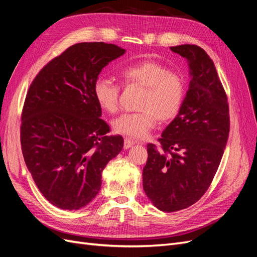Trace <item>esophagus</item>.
<instances>
[{
  "mask_svg": "<svg viewBox=\"0 0 257 257\" xmlns=\"http://www.w3.org/2000/svg\"><path fill=\"white\" fill-rule=\"evenodd\" d=\"M135 144H143L142 142H137V141H134V139H132V138H128V137H126V138H124V149H128V148H131L132 146L133 145H135Z\"/></svg>",
  "mask_w": 257,
  "mask_h": 257,
  "instance_id": "esophagus-1",
  "label": "esophagus"
}]
</instances>
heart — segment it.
<instances>
[{
    "mask_svg": "<svg viewBox=\"0 0 257 257\" xmlns=\"http://www.w3.org/2000/svg\"><path fill=\"white\" fill-rule=\"evenodd\" d=\"M120 77L125 85H139L145 89L137 112L118 116L112 126L118 133L133 138H144L157 121L166 123L181 111L185 98L184 77L155 60H143L124 66ZM121 88L107 78H98L93 85V95L98 106L108 113L119 110Z\"/></svg>",
    "mask_w": 257,
    "mask_h": 257,
    "instance_id": "obj_1",
    "label": "heart"
}]
</instances>
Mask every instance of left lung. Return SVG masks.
Instances as JSON below:
<instances>
[{
    "label": "left lung",
    "mask_w": 257,
    "mask_h": 257,
    "mask_svg": "<svg viewBox=\"0 0 257 257\" xmlns=\"http://www.w3.org/2000/svg\"><path fill=\"white\" fill-rule=\"evenodd\" d=\"M188 59L192 79L181 111L163 131L160 149L148 144L143 185L164 212L195 204L209 189L229 134L226 92L213 61L196 45L170 47Z\"/></svg>",
    "instance_id": "left-lung-1"
}]
</instances>
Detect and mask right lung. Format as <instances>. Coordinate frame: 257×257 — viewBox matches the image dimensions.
<instances>
[{"mask_svg":"<svg viewBox=\"0 0 257 257\" xmlns=\"http://www.w3.org/2000/svg\"><path fill=\"white\" fill-rule=\"evenodd\" d=\"M125 50L106 43L75 44L49 61L28 90L20 142L26 165L50 204L77 210L102 185L107 163L123 148L100 119L93 95L100 71Z\"/></svg>","mask_w":257,"mask_h":257,"instance_id":"1","label":"right lung"}]
</instances>
